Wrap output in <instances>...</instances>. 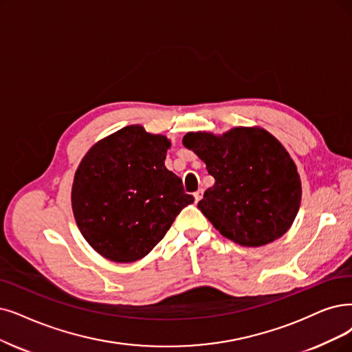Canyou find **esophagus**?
<instances>
[{
    "instance_id": "1",
    "label": "esophagus",
    "mask_w": 352,
    "mask_h": 352,
    "mask_svg": "<svg viewBox=\"0 0 352 352\" xmlns=\"http://www.w3.org/2000/svg\"><path fill=\"white\" fill-rule=\"evenodd\" d=\"M193 196H195V201H196V202H199V201L202 199V196H204V190H202V189L196 190V192L193 193Z\"/></svg>"
}]
</instances>
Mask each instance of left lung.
<instances>
[{
  "label": "left lung",
  "instance_id": "8db88e82",
  "mask_svg": "<svg viewBox=\"0 0 352 352\" xmlns=\"http://www.w3.org/2000/svg\"><path fill=\"white\" fill-rule=\"evenodd\" d=\"M182 142L215 179L198 208L223 236L261 247L289 231L299 212L302 184L296 164L273 134L235 127L221 135L188 133Z\"/></svg>",
  "mask_w": 352,
  "mask_h": 352
}]
</instances>
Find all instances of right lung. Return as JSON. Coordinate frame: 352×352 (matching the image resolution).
<instances>
[{
  "label": "right lung",
  "mask_w": 352,
  "mask_h": 352,
  "mask_svg": "<svg viewBox=\"0 0 352 352\" xmlns=\"http://www.w3.org/2000/svg\"><path fill=\"white\" fill-rule=\"evenodd\" d=\"M170 140L127 125L95 143L80 160L72 209L88 244L116 263H134L156 247L193 196L164 166Z\"/></svg>",
  "instance_id": "right-lung-1"
}]
</instances>
